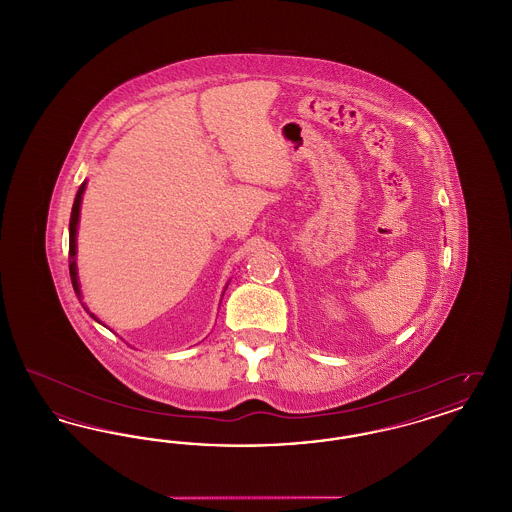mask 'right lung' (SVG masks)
<instances>
[{"label":"right lung","instance_id":"add662e5","mask_svg":"<svg viewBox=\"0 0 512 512\" xmlns=\"http://www.w3.org/2000/svg\"><path fill=\"white\" fill-rule=\"evenodd\" d=\"M86 190V182L80 184L76 197H74L73 211H71V222H69V270H71V282H73L74 293L78 295V299H82V293H80V284H78V272H76V228H78V219H80V203H82V195ZM88 313L90 309L84 307ZM90 317L94 320H99L94 313H90Z\"/></svg>","mask_w":512,"mask_h":512}]
</instances>
